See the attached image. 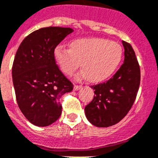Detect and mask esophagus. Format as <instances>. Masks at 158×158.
Masks as SVG:
<instances>
[{
	"instance_id": "1",
	"label": "esophagus",
	"mask_w": 158,
	"mask_h": 158,
	"mask_svg": "<svg viewBox=\"0 0 158 158\" xmlns=\"http://www.w3.org/2000/svg\"><path fill=\"white\" fill-rule=\"evenodd\" d=\"M81 87H82V85H75L73 89H74V90H78V89H80Z\"/></svg>"
}]
</instances>
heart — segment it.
Returning <instances> with one entry per match:
<instances>
[{"label": "heart", "instance_id": "b5f03b06", "mask_svg": "<svg viewBox=\"0 0 158 158\" xmlns=\"http://www.w3.org/2000/svg\"><path fill=\"white\" fill-rule=\"evenodd\" d=\"M70 48L58 45L54 56L60 69L72 75L81 65V76L98 82L106 80L115 72L122 59L120 44L106 38H81L73 40Z\"/></svg>", "mask_w": 158, "mask_h": 158}]
</instances>
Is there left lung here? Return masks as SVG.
<instances>
[{"instance_id": "8db88e82", "label": "left lung", "mask_w": 158, "mask_h": 158, "mask_svg": "<svg viewBox=\"0 0 158 158\" xmlns=\"http://www.w3.org/2000/svg\"><path fill=\"white\" fill-rule=\"evenodd\" d=\"M124 63L106 82L91 85L92 102L85 108L86 118L98 127H109L127 115L135 102L141 81V69L135 52L129 43L122 40Z\"/></svg>"}]
</instances>
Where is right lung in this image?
Segmentation results:
<instances>
[{"instance_id": "1", "label": "right lung", "mask_w": 158, "mask_h": 158, "mask_svg": "<svg viewBox=\"0 0 158 158\" xmlns=\"http://www.w3.org/2000/svg\"><path fill=\"white\" fill-rule=\"evenodd\" d=\"M73 29L46 27L28 35L13 60L12 76L21 111L32 124L47 126L60 118V98L73 85L56 64L54 50Z\"/></svg>"}]
</instances>
